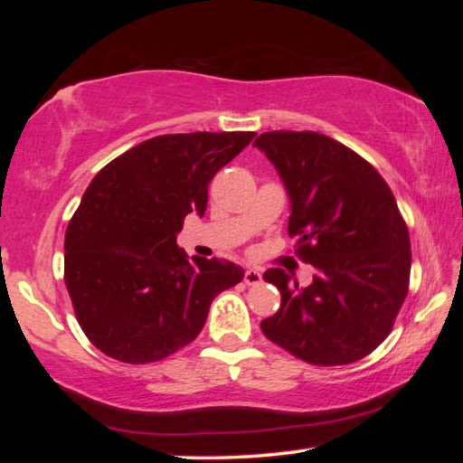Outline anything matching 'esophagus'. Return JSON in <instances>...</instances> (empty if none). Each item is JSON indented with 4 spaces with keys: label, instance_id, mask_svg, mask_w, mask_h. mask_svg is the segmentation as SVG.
Returning a JSON list of instances; mask_svg holds the SVG:
<instances>
[{
    "label": "esophagus",
    "instance_id": "34e87169",
    "mask_svg": "<svg viewBox=\"0 0 463 463\" xmlns=\"http://www.w3.org/2000/svg\"><path fill=\"white\" fill-rule=\"evenodd\" d=\"M245 284L247 286H260L261 284V273L257 269H247L245 271Z\"/></svg>",
    "mask_w": 463,
    "mask_h": 463
}]
</instances>
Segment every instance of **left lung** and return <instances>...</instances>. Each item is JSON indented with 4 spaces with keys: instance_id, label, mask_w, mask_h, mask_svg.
<instances>
[{
    "instance_id": "obj_1",
    "label": "left lung",
    "mask_w": 463,
    "mask_h": 463,
    "mask_svg": "<svg viewBox=\"0 0 463 463\" xmlns=\"http://www.w3.org/2000/svg\"><path fill=\"white\" fill-rule=\"evenodd\" d=\"M255 146L284 179L288 232L315 268L307 288L279 268L265 271L281 304L263 335L312 365L364 359L390 335L409 294L411 239L394 194L362 155L318 132H263Z\"/></svg>"
}]
</instances>
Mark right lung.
<instances>
[{
    "mask_svg": "<svg viewBox=\"0 0 463 463\" xmlns=\"http://www.w3.org/2000/svg\"><path fill=\"white\" fill-rule=\"evenodd\" d=\"M255 132L148 138L91 179L65 234V286L77 323L108 357L153 364L200 335L210 304L245 276L192 257L175 237L206 213L208 184Z\"/></svg>",
    "mask_w": 463,
    "mask_h": 463,
    "instance_id": "1",
    "label": "right lung"
}]
</instances>
